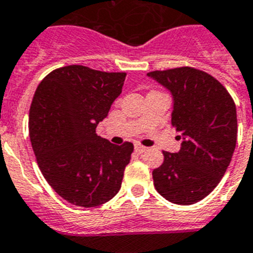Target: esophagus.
Segmentation results:
<instances>
[{
	"label": "esophagus",
	"mask_w": 253,
	"mask_h": 253,
	"mask_svg": "<svg viewBox=\"0 0 253 253\" xmlns=\"http://www.w3.org/2000/svg\"><path fill=\"white\" fill-rule=\"evenodd\" d=\"M134 150H136L138 154H142V153H145V151L147 150V147L142 146V145H139V143H136V145H134Z\"/></svg>",
	"instance_id": "esophagus-1"
}]
</instances>
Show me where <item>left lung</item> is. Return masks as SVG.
<instances>
[{
  "label": "left lung",
  "mask_w": 253,
  "mask_h": 253,
  "mask_svg": "<svg viewBox=\"0 0 253 253\" xmlns=\"http://www.w3.org/2000/svg\"><path fill=\"white\" fill-rule=\"evenodd\" d=\"M147 77L172 96L171 124L181 139L177 153L163 151L153 171L159 195L169 203L192 205L221 181L235 150V103L215 78L193 68L150 72Z\"/></svg>",
  "instance_id": "1"
}]
</instances>
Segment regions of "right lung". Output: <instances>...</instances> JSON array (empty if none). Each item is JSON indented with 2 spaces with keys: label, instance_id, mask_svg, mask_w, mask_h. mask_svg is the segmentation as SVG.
I'll return each instance as SVG.
<instances>
[{
  "label": "right lung",
  "instance_id": "right-lung-1",
  "mask_svg": "<svg viewBox=\"0 0 253 253\" xmlns=\"http://www.w3.org/2000/svg\"><path fill=\"white\" fill-rule=\"evenodd\" d=\"M125 77L70 65L49 73L36 88L32 149L48 184L73 205L99 207L120 191L133 143L117 146L95 129L121 94Z\"/></svg>",
  "mask_w": 253,
  "mask_h": 253
}]
</instances>
